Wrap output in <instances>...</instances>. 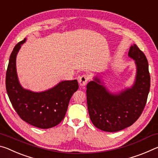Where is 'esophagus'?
I'll return each mask as SVG.
<instances>
[{
    "instance_id": "1",
    "label": "esophagus",
    "mask_w": 158,
    "mask_h": 158,
    "mask_svg": "<svg viewBox=\"0 0 158 158\" xmlns=\"http://www.w3.org/2000/svg\"><path fill=\"white\" fill-rule=\"evenodd\" d=\"M89 80V76L87 74L82 75V76L80 77L79 78V84L81 86H85L87 83V82Z\"/></svg>"
}]
</instances>
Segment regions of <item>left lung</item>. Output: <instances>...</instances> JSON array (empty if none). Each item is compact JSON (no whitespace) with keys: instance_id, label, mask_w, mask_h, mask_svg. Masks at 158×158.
I'll return each mask as SVG.
<instances>
[{"instance_id":"1","label":"left lung","mask_w":158,"mask_h":158,"mask_svg":"<svg viewBox=\"0 0 158 158\" xmlns=\"http://www.w3.org/2000/svg\"><path fill=\"white\" fill-rule=\"evenodd\" d=\"M128 55L136 66L135 82L131 88L113 94L97 77L87 85L90 120L101 130L115 132L131 126L140 117L146 104L151 87L148 60L135 44L130 47Z\"/></svg>"}]
</instances>
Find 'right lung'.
<instances>
[{"label":"right lung","instance_id":"add662e5","mask_svg":"<svg viewBox=\"0 0 158 158\" xmlns=\"http://www.w3.org/2000/svg\"><path fill=\"white\" fill-rule=\"evenodd\" d=\"M26 40L15 45L10 56L6 79L7 95L15 111L26 123L41 129L53 127L65 117L69 101L78 89V83L77 80L61 81L41 92L23 88L18 81L16 57Z\"/></svg>","mask_w":158,"mask_h":158}]
</instances>
